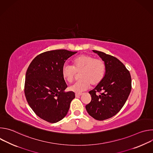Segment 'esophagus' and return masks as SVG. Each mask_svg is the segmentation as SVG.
<instances>
[{
  "instance_id": "1",
  "label": "esophagus",
  "mask_w": 153,
  "mask_h": 153,
  "mask_svg": "<svg viewBox=\"0 0 153 153\" xmlns=\"http://www.w3.org/2000/svg\"><path fill=\"white\" fill-rule=\"evenodd\" d=\"M81 95H82V93H76V94H75L76 97H79Z\"/></svg>"
}]
</instances>
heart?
Returning <instances> with one entry per match:
<instances>
[{
  "mask_svg": "<svg viewBox=\"0 0 153 153\" xmlns=\"http://www.w3.org/2000/svg\"><path fill=\"white\" fill-rule=\"evenodd\" d=\"M73 66L64 65L62 73L67 82H73L77 73L80 79L70 86V90L79 93L86 90L90 85L92 86L99 85L103 79L106 65L104 61L90 54H82L73 60Z\"/></svg>",
  "mask_w": 153,
  "mask_h": 153,
  "instance_id": "1",
  "label": "heart"
}]
</instances>
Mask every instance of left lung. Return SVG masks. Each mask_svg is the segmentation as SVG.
<instances>
[{"label": "left lung", "instance_id": "obj_1", "mask_svg": "<svg viewBox=\"0 0 153 153\" xmlns=\"http://www.w3.org/2000/svg\"><path fill=\"white\" fill-rule=\"evenodd\" d=\"M104 61L106 72L103 80L89 91L91 101L86 105L88 113L97 120L115 116L123 106L131 90L129 71L116 57L93 50ZM99 92L100 94L97 95Z\"/></svg>", "mask_w": 153, "mask_h": 153}]
</instances>
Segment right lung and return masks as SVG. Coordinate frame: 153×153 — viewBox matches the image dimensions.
Masks as SVG:
<instances>
[{"label": "right lung", "mask_w": 153, "mask_h": 153, "mask_svg": "<svg viewBox=\"0 0 153 153\" xmlns=\"http://www.w3.org/2000/svg\"><path fill=\"white\" fill-rule=\"evenodd\" d=\"M77 52L56 50L42 53L31 62L24 86L26 99L35 114L50 123H56L68 113L73 91L65 92L67 85L62 69L69 57Z\"/></svg>", "instance_id": "right-lung-1"}]
</instances>
